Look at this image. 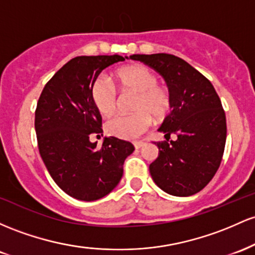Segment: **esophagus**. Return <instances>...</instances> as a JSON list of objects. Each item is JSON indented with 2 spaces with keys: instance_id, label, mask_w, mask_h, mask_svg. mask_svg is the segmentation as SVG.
<instances>
[{
  "instance_id": "obj_1",
  "label": "esophagus",
  "mask_w": 255,
  "mask_h": 255,
  "mask_svg": "<svg viewBox=\"0 0 255 255\" xmlns=\"http://www.w3.org/2000/svg\"><path fill=\"white\" fill-rule=\"evenodd\" d=\"M144 144H145V142H144V141H138V142H135V143H133V145H135L136 149H139V148L143 147V145H144Z\"/></svg>"
}]
</instances>
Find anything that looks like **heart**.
Returning <instances> with one entry per match:
<instances>
[{
    "instance_id": "1",
    "label": "heart",
    "mask_w": 255,
    "mask_h": 255,
    "mask_svg": "<svg viewBox=\"0 0 255 255\" xmlns=\"http://www.w3.org/2000/svg\"><path fill=\"white\" fill-rule=\"evenodd\" d=\"M114 78L125 93L136 94L131 116H117L108 120V135L122 139H136L153 124V118L162 120L172 107V95L167 87L158 82V76L149 67L130 65L114 72ZM91 100L104 117L113 116L118 105L116 88L105 78H97L91 85Z\"/></svg>"
}]
</instances>
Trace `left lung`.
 <instances>
[{"label": "left lung", "mask_w": 255, "mask_h": 255, "mask_svg": "<svg viewBox=\"0 0 255 255\" xmlns=\"http://www.w3.org/2000/svg\"><path fill=\"white\" fill-rule=\"evenodd\" d=\"M164 77L172 95V111L159 131L166 141L155 142L159 155L149 165L159 188L174 196L199 193L219 168L227 141V119L212 83L187 61L172 54H133ZM174 133L177 139H169Z\"/></svg>", "instance_id": "1"}]
</instances>
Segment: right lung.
Wrapping results in <instances>:
<instances>
[{
  "mask_svg": "<svg viewBox=\"0 0 255 255\" xmlns=\"http://www.w3.org/2000/svg\"><path fill=\"white\" fill-rule=\"evenodd\" d=\"M120 55L77 56L54 74L42 90L35 112L37 143L54 182L67 195L94 201L110 194L123 176L132 143L106 137L101 147L91 135L102 132L101 114L91 100V85Z\"/></svg>",
  "mask_w": 255,
  "mask_h": 255,
  "instance_id": "right-lung-1",
  "label": "right lung"
}]
</instances>
